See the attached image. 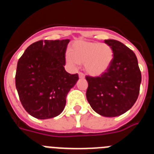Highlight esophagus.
Wrapping results in <instances>:
<instances>
[{
    "instance_id": "34e87169",
    "label": "esophagus",
    "mask_w": 154,
    "mask_h": 154,
    "mask_svg": "<svg viewBox=\"0 0 154 154\" xmlns=\"http://www.w3.org/2000/svg\"><path fill=\"white\" fill-rule=\"evenodd\" d=\"M79 77L80 79H83L85 78V75H84L82 72H79Z\"/></svg>"
}]
</instances>
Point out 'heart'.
Here are the masks:
<instances>
[{"label":"heart","mask_w":154,"mask_h":154,"mask_svg":"<svg viewBox=\"0 0 154 154\" xmlns=\"http://www.w3.org/2000/svg\"><path fill=\"white\" fill-rule=\"evenodd\" d=\"M65 59L72 67H75L78 63L84 64L87 73L98 76L107 72L111 66L114 51L106 43L79 41L73 44Z\"/></svg>","instance_id":"obj_1"}]
</instances>
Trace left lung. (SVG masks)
Returning <instances> with one entry per match:
<instances>
[{"label":"left lung","mask_w":154,"mask_h":154,"mask_svg":"<svg viewBox=\"0 0 154 154\" xmlns=\"http://www.w3.org/2000/svg\"><path fill=\"white\" fill-rule=\"evenodd\" d=\"M112 48L111 66L100 76L87 75L86 98L93 111L105 117H116L128 111L140 93L141 72L133 51L115 39H105Z\"/></svg>","instance_id":"obj_1"}]
</instances>
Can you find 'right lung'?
<instances>
[{"instance_id":"1","label":"right lung","mask_w":154,"mask_h":154,"mask_svg":"<svg viewBox=\"0 0 154 154\" xmlns=\"http://www.w3.org/2000/svg\"><path fill=\"white\" fill-rule=\"evenodd\" d=\"M70 39L39 40L19 58L15 86L22 106L38 119L57 116L64 110L66 97L79 79L65 71V53Z\"/></svg>"}]
</instances>
